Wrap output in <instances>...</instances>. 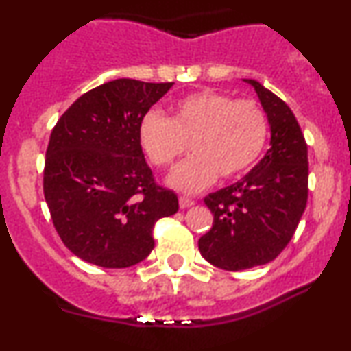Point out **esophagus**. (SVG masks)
I'll list each match as a JSON object with an SVG mask.
<instances>
[{
  "mask_svg": "<svg viewBox=\"0 0 351 351\" xmlns=\"http://www.w3.org/2000/svg\"><path fill=\"white\" fill-rule=\"evenodd\" d=\"M191 206H194V199H191V197H186V196H180V208L181 209L191 208Z\"/></svg>",
  "mask_w": 351,
  "mask_h": 351,
  "instance_id": "34e87169",
  "label": "esophagus"
}]
</instances>
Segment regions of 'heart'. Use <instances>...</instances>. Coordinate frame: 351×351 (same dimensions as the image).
<instances>
[{
	"label": "heart",
	"instance_id": "1",
	"mask_svg": "<svg viewBox=\"0 0 351 351\" xmlns=\"http://www.w3.org/2000/svg\"><path fill=\"white\" fill-rule=\"evenodd\" d=\"M269 134L265 109L253 99L202 90L183 96L171 116L147 112L138 124V143L152 165L167 168L188 150L193 154L168 176L173 188L197 193L217 175L235 178L263 154Z\"/></svg>",
	"mask_w": 351,
	"mask_h": 351
}]
</instances>
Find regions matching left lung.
<instances>
[{
  "label": "left lung",
  "mask_w": 351,
  "mask_h": 351,
  "mask_svg": "<svg viewBox=\"0 0 351 351\" xmlns=\"http://www.w3.org/2000/svg\"><path fill=\"white\" fill-rule=\"evenodd\" d=\"M245 82L255 88L267 112L271 147L247 176L204 197L214 222L197 242L199 252L227 271L276 258L298 229L309 191L307 143L293 111L261 83Z\"/></svg>",
  "instance_id": "8db88e82"
}]
</instances>
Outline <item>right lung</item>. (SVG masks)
Listing matches in <instances>:
<instances>
[{
	"label": "right lung",
	"instance_id": "obj_1",
	"mask_svg": "<svg viewBox=\"0 0 351 351\" xmlns=\"http://www.w3.org/2000/svg\"><path fill=\"white\" fill-rule=\"evenodd\" d=\"M173 83L119 78L84 93L50 134L44 196L65 247L88 263L128 268L154 250V227L178 210L157 184L138 124Z\"/></svg>",
	"mask_w": 351,
	"mask_h": 351
}]
</instances>
